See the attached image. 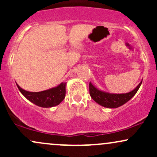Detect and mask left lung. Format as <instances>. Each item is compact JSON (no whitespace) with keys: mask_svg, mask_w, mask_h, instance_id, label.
<instances>
[{"mask_svg":"<svg viewBox=\"0 0 157 157\" xmlns=\"http://www.w3.org/2000/svg\"><path fill=\"white\" fill-rule=\"evenodd\" d=\"M142 82V80L134 90L125 94H111L106 92L98 89L90 82L89 93L91 98L99 105L109 109H117L129 101L136 94L141 86Z\"/></svg>","mask_w":157,"mask_h":157,"instance_id":"8db88e82","label":"left lung"}]
</instances>
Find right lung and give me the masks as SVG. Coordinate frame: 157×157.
<instances>
[{"label":"right lung","instance_id":"obj_1","mask_svg":"<svg viewBox=\"0 0 157 157\" xmlns=\"http://www.w3.org/2000/svg\"><path fill=\"white\" fill-rule=\"evenodd\" d=\"M17 85L21 93L28 100L42 108H51L60 103L66 97V82H61L56 87L39 92H31L23 89Z\"/></svg>","mask_w":157,"mask_h":157}]
</instances>
